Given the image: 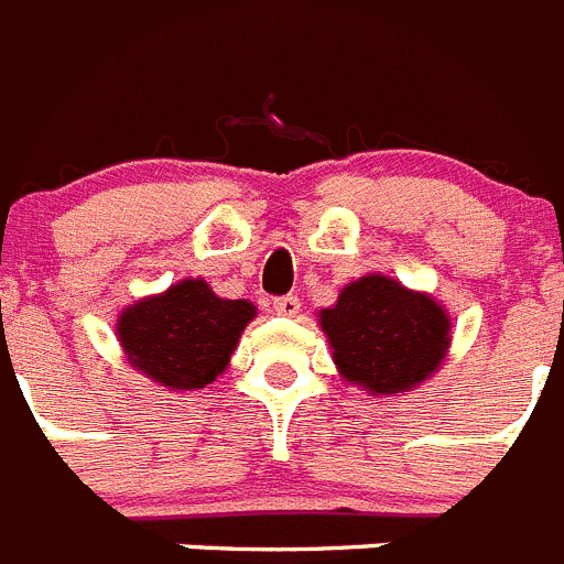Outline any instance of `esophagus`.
<instances>
[{
	"label": "esophagus",
	"mask_w": 564,
	"mask_h": 564,
	"mask_svg": "<svg viewBox=\"0 0 564 564\" xmlns=\"http://www.w3.org/2000/svg\"><path fill=\"white\" fill-rule=\"evenodd\" d=\"M299 307H302V302H299V296H293V293H288V296L273 299V311H276L279 316L293 318L299 313Z\"/></svg>",
	"instance_id": "obj_1"
}]
</instances>
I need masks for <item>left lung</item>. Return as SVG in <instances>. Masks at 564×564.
I'll list each match as a JSON object with an SVG mask.
<instances>
[{
	"label": "left lung",
	"instance_id": "left-lung-1",
	"mask_svg": "<svg viewBox=\"0 0 564 564\" xmlns=\"http://www.w3.org/2000/svg\"><path fill=\"white\" fill-rule=\"evenodd\" d=\"M333 361L347 381L372 395L410 392L449 352V313L430 293L370 273L344 288L338 302L318 313Z\"/></svg>",
	"mask_w": 564,
	"mask_h": 564
}]
</instances>
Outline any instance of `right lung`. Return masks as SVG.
Masks as SVG:
<instances>
[{
    "instance_id": "obj_1",
    "label": "right lung",
    "mask_w": 564,
    "mask_h": 564,
    "mask_svg": "<svg viewBox=\"0 0 564 564\" xmlns=\"http://www.w3.org/2000/svg\"><path fill=\"white\" fill-rule=\"evenodd\" d=\"M257 316L246 299H220L203 279H183L147 296L118 318V341L134 370L169 390H200L231 361Z\"/></svg>"
}]
</instances>
